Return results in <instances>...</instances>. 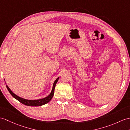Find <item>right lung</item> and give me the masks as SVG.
Here are the masks:
<instances>
[{
	"mask_svg": "<svg viewBox=\"0 0 130 130\" xmlns=\"http://www.w3.org/2000/svg\"><path fill=\"white\" fill-rule=\"evenodd\" d=\"M59 78H58L55 81L54 83H53V88H52V90L51 91V93H50L48 96H47V97L43 98V99H39V100H26L23 99V98H21L19 96H17V95H15L14 93H12V91L10 89L7 85V88L9 91V93H10L11 95L13 96L15 99L18 100L19 102H20L22 104H24L25 105L27 106H41L43 105H45V104H47V103H48L52 99V98L54 95V91H55V86L56 85L57 82H58Z\"/></svg>",
	"mask_w": 130,
	"mask_h": 130,
	"instance_id": "right-lung-1",
	"label": "right lung"
}]
</instances>
